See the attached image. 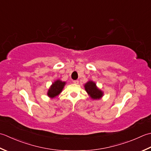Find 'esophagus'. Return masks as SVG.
<instances>
[{"mask_svg":"<svg viewBox=\"0 0 151 151\" xmlns=\"http://www.w3.org/2000/svg\"><path fill=\"white\" fill-rule=\"evenodd\" d=\"M73 83L74 84L78 85L79 83V81H78V80H74V81H73Z\"/></svg>","mask_w":151,"mask_h":151,"instance_id":"obj_1","label":"esophagus"}]
</instances>
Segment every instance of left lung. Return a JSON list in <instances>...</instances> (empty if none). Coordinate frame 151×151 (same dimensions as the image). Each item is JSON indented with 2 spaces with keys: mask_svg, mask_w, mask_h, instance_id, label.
<instances>
[{
  "mask_svg": "<svg viewBox=\"0 0 151 151\" xmlns=\"http://www.w3.org/2000/svg\"><path fill=\"white\" fill-rule=\"evenodd\" d=\"M85 89L90 97L93 100H99L103 96L104 93L97 87L96 83L93 81H88L84 85Z\"/></svg>",
  "mask_w": 151,
  "mask_h": 151,
  "instance_id": "8db88e82",
  "label": "left lung"
}]
</instances>
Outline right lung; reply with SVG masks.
Masks as SVG:
<instances>
[{"mask_svg": "<svg viewBox=\"0 0 151 151\" xmlns=\"http://www.w3.org/2000/svg\"><path fill=\"white\" fill-rule=\"evenodd\" d=\"M66 84V82L60 81V79H58L53 83L50 88H49L47 92V96L51 98H53L58 96L61 92Z\"/></svg>", "mask_w": 151, "mask_h": 151, "instance_id": "add662e5", "label": "right lung"}]
</instances>
